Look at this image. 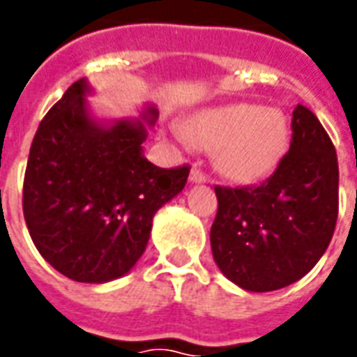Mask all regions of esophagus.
<instances>
[{
    "instance_id": "34e87169",
    "label": "esophagus",
    "mask_w": 357,
    "mask_h": 357,
    "mask_svg": "<svg viewBox=\"0 0 357 357\" xmlns=\"http://www.w3.org/2000/svg\"><path fill=\"white\" fill-rule=\"evenodd\" d=\"M189 179H191L193 183H204V181H208V176H206V172L202 170L201 166H193V168H191V174H189Z\"/></svg>"
}]
</instances>
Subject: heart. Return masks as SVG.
Returning <instances> with one entry per match:
<instances>
[{"mask_svg":"<svg viewBox=\"0 0 357 357\" xmlns=\"http://www.w3.org/2000/svg\"><path fill=\"white\" fill-rule=\"evenodd\" d=\"M185 137L199 147H216L220 170L237 181L266 176L287 147V122L275 109L229 105L193 116Z\"/></svg>","mask_w":357,"mask_h":357,"instance_id":"1","label":"heart"}]
</instances>
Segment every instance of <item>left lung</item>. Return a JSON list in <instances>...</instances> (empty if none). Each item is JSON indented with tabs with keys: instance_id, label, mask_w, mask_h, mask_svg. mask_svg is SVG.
I'll list each match as a JSON object with an SVG mask.
<instances>
[{
	"instance_id": "obj_1",
	"label": "left lung",
	"mask_w": 357,
	"mask_h": 357,
	"mask_svg": "<svg viewBox=\"0 0 357 357\" xmlns=\"http://www.w3.org/2000/svg\"><path fill=\"white\" fill-rule=\"evenodd\" d=\"M291 147L260 185H216L210 245L241 289L268 292L298 281L329 247L338 216L337 151L314 112L298 105Z\"/></svg>"
}]
</instances>
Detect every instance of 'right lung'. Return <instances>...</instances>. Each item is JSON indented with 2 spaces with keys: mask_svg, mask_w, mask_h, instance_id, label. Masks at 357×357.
<instances>
[{
  "mask_svg": "<svg viewBox=\"0 0 357 357\" xmlns=\"http://www.w3.org/2000/svg\"><path fill=\"white\" fill-rule=\"evenodd\" d=\"M86 78L43 116L28 156L22 212L38 252L63 275L105 283L135 266L156 210L185 187L191 166L149 162L139 122L101 128L88 116ZM155 122L156 110L149 109Z\"/></svg>",
  "mask_w": 357,
  "mask_h": 357,
  "instance_id": "1",
  "label": "right lung"
}]
</instances>
